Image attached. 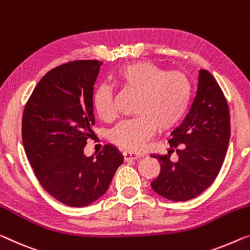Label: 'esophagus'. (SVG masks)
I'll return each mask as SVG.
<instances>
[{
	"instance_id": "esophagus-1",
	"label": "esophagus",
	"mask_w": 250,
	"mask_h": 250,
	"mask_svg": "<svg viewBox=\"0 0 250 250\" xmlns=\"http://www.w3.org/2000/svg\"><path fill=\"white\" fill-rule=\"evenodd\" d=\"M123 156H124L125 161H129V160H136L141 155L136 154V153H132V152H124L123 153Z\"/></svg>"
}]
</instances>
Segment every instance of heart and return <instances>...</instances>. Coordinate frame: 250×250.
Listing matches in <instances>:
<instances>
[{
	"label": "heart",
	"mask_w": 250,
	"mask_h": 250,
	"mask_svg": "<svg viewBox=\"0 0 250 250\" xmlns=\"http://www.w3.org/2000/svg\"><path fill=\"white\" fill-rule=\"evenodd\" d=\"M114 82L140 95L134 110L137 117L121 122L109 132V141L127 151L141 149L155 129L167 132L174 128L190 106L192 87L188 77L180 71H167L149 61L122 67ZM93 108L101 120H112L115 110L110 88L102 86L95 91Z\"/></svg>",
	"instance_id": "b5f03b06"
}]
</instances>
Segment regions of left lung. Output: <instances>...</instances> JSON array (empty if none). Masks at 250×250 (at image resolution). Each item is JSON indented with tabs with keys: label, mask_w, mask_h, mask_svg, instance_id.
<instances>
[{
	"label": "left lung",
	"mask_w": 250,
	"mask_h": 250,
	"mask_svg": "<svg viewBox=\"0 0 250 250\" xmlns=\"http://www.w3.org/2000/svg\"><path fill=\"white\" fill-rule=\"evenodd\" d=\"M170 154L152 155L161 172L152 189L172 201H187L201 194L220 172L230 138L228 103L208 70H199L198 90L190 112L171 133ZM179 157L173 163L170 152Z\"/></svg>",
	"instance_id": "obj_1"
}]
</instances>
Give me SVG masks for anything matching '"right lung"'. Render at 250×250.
<instances>
[{"label": "right lung", "mask_w": 250, "mask_h": 250, "mask_svg": "<svg viewBox=\"0 0 250 250\" xmlns=\"http://www.w3.org/2000/svg\"><path fill=\"white\" fill-rule=\"evenodd\" d=\"M103 62L76 60L47 72L26 102L22 142L38 181L69 207H86L108 189L124 157L113 145L87 157L95 135L94 85Z\"/></svg>", "instance_id": "right-lung-1"}]
</instances>
